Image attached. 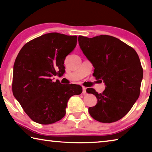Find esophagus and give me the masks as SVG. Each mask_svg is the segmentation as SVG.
<instances>
[{
    "instance_id": "obj_1",
    "label": "esophagus",
    "mask_w": 152,
    "mask_h": 152,
    "mask_svg": "<svg viewBox=\"0 0 152 152\" xmlns=\"http://www.w3.org/2000/svg\"><path fill=\"white\" fill-rule=\"evenodd\" d=\"M82 93L83 94H85L86 93V87H82Z\"/></svg>"
}]
</instances>
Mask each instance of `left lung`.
<instances>
[{
  "instance_id": "8db88e82",
  "label": "left lung",
  "mask_w": 152,
  "mask_h": 152,
  "mask_svg": "<svg viewBox=\"0 0 152 152\" xmlns=\"http://www.w3.org/2000/svg\"><path fill=\"white\" fill-rule=\"evenodd\" d=\"M78 43L94 66L93 76L106 86L100 94L87 88L98 100L94 107L88 108L90 115L101 123L117 121L127 114L140 96L143 68L137 53L122 41L107 35L92 38L80 35Z\"/></svg>"
}]
</instances>
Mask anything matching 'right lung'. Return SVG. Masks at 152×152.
<instances>
[{"instance_id": "right-lung-1", "label": "right lung", "mask_w": 152, "mask_h": 152, "mask_svg": "<svg viewBox=\"0 0 152 152\" xmlns=\"http://www.w3.org/2000/svg\"><path fill=\"white\" fill-rule=\"evenodd\" d=\"M77 36L46 33L27 43L13 67L12 93L33 121L49 125L62 119L73 95L82 93L77 84L52 81L65 72L64 60L76 48Z\"/></svg>"}]
</instances>
